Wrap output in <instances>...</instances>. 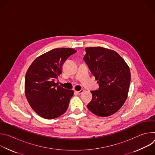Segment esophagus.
<instances>
[{"label":"esophagus","mask_w":155,"mask_h":155,"mask_svg":"<svg viewBox=\"0 0 155 155\" xmlns=\"http://www.w3.org/2000/svg\"><path fill=\"white\" fill-rule=\"evenodd\" d=\"M83 92V90H80V91H75V93L76 94H78V95L82 94Z\"/></svg>","instance_id":"1"}]
</instances>
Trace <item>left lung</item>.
Segmentation results:
<instances>
[{
	"instance_id": "8db88e82",
	"label": "left lung",
	"mask_w": 155,
	"mask_h": 155,
	"mask_svg": "<svg viewBox=\"0 0 155 155\" xmlns=\"http://www.w3.org/2000/svg\"><path fill=\"white\" fill-rule=\"evenodd\" d=\"M84 60L99 83L91 91L87 108L97 116L106 117L118 112L125 102L130 81L128 65L116 51L97 47L86 48Z\"/></svg>"
}]
</instances>
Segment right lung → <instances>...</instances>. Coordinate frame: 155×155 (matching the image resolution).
Returning a JSON list of instances; mask_svg holds the SVG:
<instances>
[{
	"mask_svg": "<svg viewBox=\"0 0 155 155\" xmlns=\"http://www.w3.org/2000/svg\"><path fill=\"white\" fill-rule=\"evenodd\" d=\"M72 48H54L37 57L29 66L25 77V95L34 111L45 119H54L67 110L73 90L54 82L62 73V66Z\"/></svg>",
	"mask_w": 155,
	"mask_h": 155,
	"instance_id": "obj_1",
	"label": "right lung"
}]
</instances>
